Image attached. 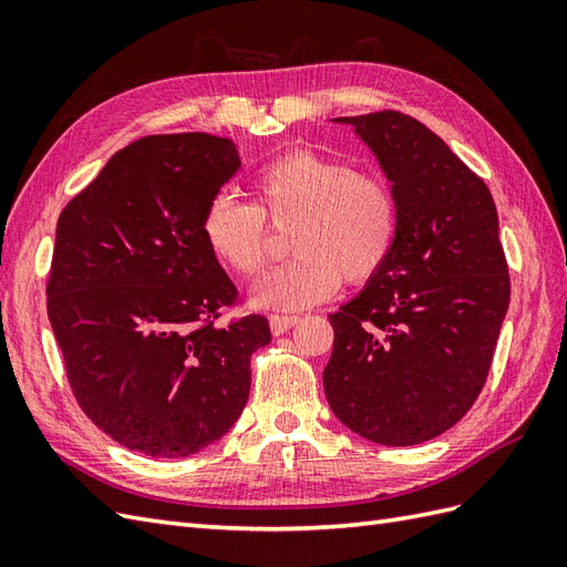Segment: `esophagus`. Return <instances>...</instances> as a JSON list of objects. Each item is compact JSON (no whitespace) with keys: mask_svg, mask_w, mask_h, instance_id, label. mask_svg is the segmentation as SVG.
I'll return each instance as SVG.
<instances>
[{"mask_svg":"<svg viewBox=\"0 0 567 567\" xmlns=\"http://www.w3.org/2000/svg\"><path fill=\"white\" fill-rule=\"evenodd\" d=\"M299 321L297 316H287V313H272L270 316V330L272 336H285V332L292 328Z\"/></svg>","mask_w":567,"mask_h":567,"instance_id":"esophagus-1","label":"esophagus"}]
</instances>
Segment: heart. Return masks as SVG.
<instances>
[{"label": "heart", "instance_id": "heart-1", "mask_svg": "<svg viewBox=\"0 0 567 567\" xmlns=\"http://www.w3.org/2000/svg\"><path fill=\"white\" fill-rule=\"evenodd\" d=\"M256 206L231 194L210 198L200 231L220 264L251 278L266 260V217L287 227L295 258L268 270L254 287L264 309L301 311L342 285L364 282L393 251L400 208L393 186L373 172H357L342 157L295 151L258 172Z\"/></svg>", "mask_w": 567, "mask_h": 567}]
</instances>
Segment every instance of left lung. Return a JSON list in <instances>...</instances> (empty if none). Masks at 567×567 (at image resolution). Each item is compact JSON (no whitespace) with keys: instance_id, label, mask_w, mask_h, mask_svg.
Listing matches in <instances>:
<instances>
[{"instance_id":"1","label":"left lung","mask_w":567,"mask_h":567,"mask_svg":"<svg viewBox=\"0 0 567 567\" xmlns=\"http://www.w3.org/2000/svg\"><path fill=\"white\" fill-rule=\"evenodd\" d=\"M352 124L393 192V251L328 321L330 410L361 439L404 447L435 439L482 393L511 303L496 203L445 141L395 110Z\"/></svg>"}]
</instances>
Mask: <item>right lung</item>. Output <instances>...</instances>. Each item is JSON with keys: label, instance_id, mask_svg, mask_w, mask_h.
<instances>
[{"label": "right lung", "instance_id": "1", "mask_svg": "<svg viewBox=\"0 0 567 567\" xmlns=\"http://www.w3.org/2000/svg\"><path fill=\"white\" fill-rule=\"evenodd\" d=\"M241 165L210 134L145 136L114 153L56 220L48 316L91 422L148 457H186L235 426L266 316L215 323L237 287L200 217Z\"/></svg>", "mask_w": 567, "mask_h": 567}]
</instances>
